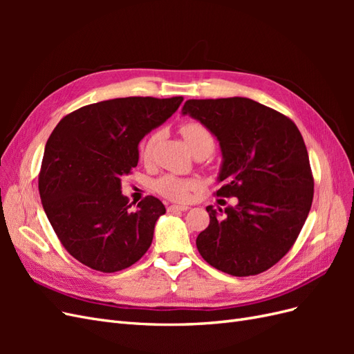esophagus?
Returning a JSON list of instances; mask_svg holds the SVG:
<instances>
[{
    "label": "esophagus",
    "instance_id": "1",
    "mask_svg": "<svg viewBox=\"0 0 354 354\" xmlns=\"http://www.w3.org/2000/svg\"><path fill=\"white\" fill-rule=\"evenodd\" d=\"M187 205H169L168 212H181V211H187Z\"/></svg>",
    "mask_w": 354,
    "mask_h": 354
}]
</instances>
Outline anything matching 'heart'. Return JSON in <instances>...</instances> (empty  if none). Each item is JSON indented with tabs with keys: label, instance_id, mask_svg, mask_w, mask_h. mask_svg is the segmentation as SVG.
<instances>
[{
	"label": "heart",
	"instance_id": "obj_1",
	"mask_svg": "<svg viewBox=\"0 0 354 354\" xmlns=\"http://www.w3.org/2000/svg\"><path fill=\"white\" fill-rule=\"evenodd\" d=\"M180 133L183 136L186 143L192 149V152L198 151L199 147L203 146H209L214 147V138L209 134L205 127L199 122H186L180 127ZM156 142V134L152 133L147 137H145L143 140L138 145V153L143 159H149L152 156L153 147ZM201 186L199 178L195 177H178L174 174H165L162 177H159L155 181V190L159 195H162L164 198L174 201V202H185L189 199L190 194L194 190H196Z\"/></svg>",
	"mask_w": 354,
	"mask_h": 354
}]
</instances>
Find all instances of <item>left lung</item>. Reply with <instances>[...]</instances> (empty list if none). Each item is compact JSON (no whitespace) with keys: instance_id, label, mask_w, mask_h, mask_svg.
<instances>
[{"instance_id":"8db88e82","label":"left lung","mask_w":354,"mask_h":354,"mask_svg":"<svg viewBox=\"0 0 354 354\" xmlns=\"http://www.w3.org/2000/svg\"><path fill=\"white\" fill-rule=\"evenodd\" d=\"M181 112L220 142L217 196L238 198L224 211L207 207L199 254L232 276L266 272L291 250L312 208L315 180L301 133L288 116L246 97L192 99Z\"/></svg>"}]
</instances>
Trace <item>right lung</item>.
<instances>
[{
	"label": "right lung",
	"mask_w": 354,
	"mask_h": 354,
	"mask_svg": "<svg viewBox=\"0 0 354 354\" xmlns=\"http://www.w3.org/2000/svg\"><path fill=\"white\" fill-rule=\"evenodd\" d=\"M183 97H122L82 106L48 137L38 177L47 218L65 250L93 270L113 273L138 261L153 239L164 203L146 196L136 211L121 178L138 162V143Z\"/></svg>",
	"instance_id": "1"
}]
</instances>
